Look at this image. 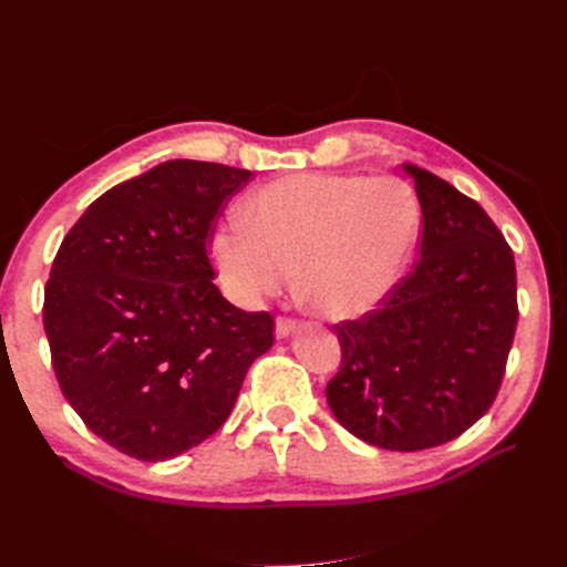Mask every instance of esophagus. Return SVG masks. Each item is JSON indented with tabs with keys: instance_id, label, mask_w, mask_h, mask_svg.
<instances>
[{
	"instance_id": "1",
	"label": "esophagus",
	"mask_w": 567,
	"mask_h": 567,
	"mask_svg": "<svg viewBox=\"0 0 567 567\" xmlns=\"http://www.w3.org/2000/svg\"><path fill=\"white\" fill-rule=\"evenodd\" d=\"M298 329V321L296 319H288V317H279L277 319V338H286Z\"/></svg>"
}]
</instances>
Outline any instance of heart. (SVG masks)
<instances>
[{
	"instance_id": "obj_1",
	"label": "heart",
	"mask_w": 567,
	"mask_h": 567,
	"mask_svg": "<svg viewBox=\"0 0 567 567\" xmlns=\"http://www.w3.org/2000/svg\"><path fill=\"white\" fill-rule=\"evenodd\" d=\"M244 220L213 236L210 255L227 293L257 305L298 269V293L321 317L354 319L398 286L421 231L406 182L338 173L274 179L246 200Z\"/></svg>"
}]
</instances>
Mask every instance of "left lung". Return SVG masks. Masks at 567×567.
<instances>
[{
	"mask_svg": "<svg viewBox=\"0 0 567 567\" xmlns=\"http://www.w3.org/2000/svg\"><path fill=\"white\" fill-rule=\"evenodd\" d=\"M404 169L421 203V257L379 310L336 323L342 359L326 400L354 437L419 452L487 414L518 300L513 250L489 215L427 169Z\"/></svg>",
	"mask_w": 567,
	"mask_h": 567,
	"instance_id": "obj_1",
	"label": "left lung"
}]
</instances>
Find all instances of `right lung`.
<instances>
[{"mask_svg":"<svg viewBox=\"0 0 567 567\" xmlns=\"http://www.w3.org/2000/svg\"><path fill=\"white\" fill-rule=\"evenodd\" d=\"M248 169L167 161L99 196L65 234L44 288V331L63 398L117 452L167 461L219 431L269 312L213 284V225Z\"/></svg>","mask_w":567,"mask_h":567,"instance_id":"obj_1","label":"right lung"}]
</instances>
